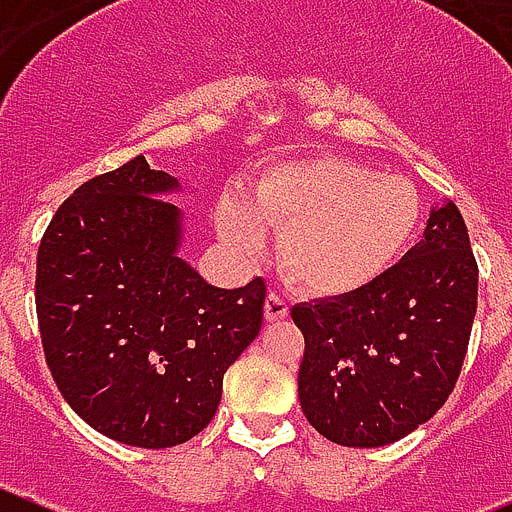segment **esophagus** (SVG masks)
<instances>
[{
	"label": "esophagus",
	"mask_w": 512,
	"mask_h": 512,
	"mask_svg": "<svg viewBox=\"0 0 512 512\" xmlns=\"http://www.w3.org/2000/svg\"><path fill=\"white\" fill-rule=\"evenodd\" d=\"M288 316V301L280 293H267L265 298V319L267 321H280Z\"/></svg>",
	"instance_id": "1"
}]
</instances>
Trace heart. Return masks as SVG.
Wrapping results in <instances>:
<instances>
[{"label":"heart","instance_id":"1","mask_svg":"<svg viewBox=\"0 0 512 512\" xmlns=\"http://www.w3.org/2000/svg\"><path fill=\"white\" fill-rule=\"evenodd\" d=\"M421 222L411 181L347 158H301L267 168L247 206L224 201L216 227L245 260L280 229L278 255L301 285L324 296L354 293L388 273Z\"/></svg>","mask_w":512,"mask_h":512}]
</instances>
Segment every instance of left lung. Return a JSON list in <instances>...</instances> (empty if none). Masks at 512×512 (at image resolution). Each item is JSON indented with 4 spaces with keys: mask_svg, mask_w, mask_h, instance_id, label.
Instances as JSON below:
<instances>
[{
    "mask_svg": "<svg viewBox=\"0 0 512 512\" xmlns=\"http://www.w3.org/2000/svg\"><path fill=\"white\" fill-rule=\"evenodd\" d=\"M474 311L477 262L462 214L446 201L375 283L290 308L306 339L298 398L308 423L354 449L416 431L457 385Z\"/></svg>",
    "mask_w": 512,
    "mask_h": 512,
    "instance_id": "left-lung-1",
    "label": "left lung"
}]
</instances>
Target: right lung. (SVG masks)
<instances>
[{
	"instance_id": "1",
	"label": "right lung",
	"mask_w": 512,
	"mask_h": 512,
	"mask_svg": "<svg viewBox=\"0 0 512 512\" xmlns=\"http://www.w3.org/2000/svg\"><path fill=\"white\" fill-rule=\"evenodd\" d=\"M181 191L145 155L96 176L55 211L35 306L55 385L91 428L165 449L204 431L224 372L262 326L265 280L214 288L178 252Z\"/></svg>"
}]
</instances>
